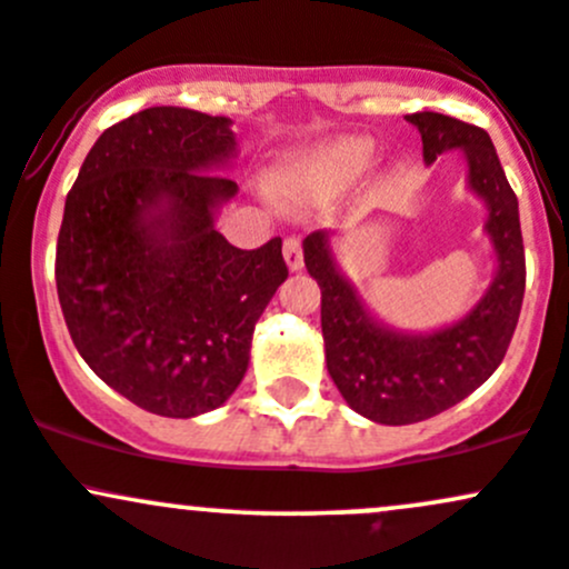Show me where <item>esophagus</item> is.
<instances>
[{"label": "esophagus", "mask_w": 569, "mask_h": 569, "mask_svg": "<svg viewBox=\"0 0 569 569\" xmlns=\"http://www.w3.org/2000/svg\"><path fill=\"white\" fill-rule=\"evenodd\" d=\"M284 262L290 271H301L303 268V247H301V238L290 236L284 238Z\"/></svg>", "instance_id": "34e87169"}]
</instances>
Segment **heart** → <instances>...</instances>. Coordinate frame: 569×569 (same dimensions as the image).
<instances>
[{
    "instance_id": "1",
    "label": "heart",
    "mask_w": 569,
    "mask_h": 569,
    "mask_svg": "<svg viewBox=\"0 0 569 569\" xmlns=\"http://www.w3.org/2000/svg\"><path fill=\"white\" fill-rule=\"evenodd\" d=\"M375 162V143L369 138H339L320 149L307 151L287 168L282 192L298 203H315L356 187Z\"/></svg>"
}]
</instances>
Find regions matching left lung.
I'll list each match as a JSON object with an SVG mask.
<instances>
[{
  "label": "left lung",
  "instance_id": "left-lung-1",
  "mask_svg": "<svg viewBox=\"0 0 569 569\" xmlns=\"http://www.w3.org/2000/svg\"><path fill=\"white\" fill-rule=\"evenodd\" d=\"M423 138V160L461 149L469 189L486 200V233L497 252V277L463 320L433 333L393 331L375 320L358 290L336 268L331 233L303 238V262L322 292V339L328 375L345 401L382 426L433 418L478 390L502 363L518 326L527 287L518 198L507 184L491 138L480 127L445 113H409Z\"/></svg>",
  "mask_w": 569,
  "mask_h": 569
}]
</instances>
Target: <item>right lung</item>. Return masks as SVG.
<instances>
[{"label": "right lung", "mask_w": 569, "mask_h": 569, "mask_svg": "<svg viewBox=\"0 0 569 569\" xmlns=\"http://www.w3.org/2000/svg\"><path fill=\"white\" fill-rule=\"evenodd\" d=\"M233 121L146 108L108 127L67 192L57 292L102 382L146 412L222 407L249 366L254 322L287 279L282 238L238 249L213 213L238 184Z\"/></svg>", "instance_id": "obj_1"}]
</instances>
